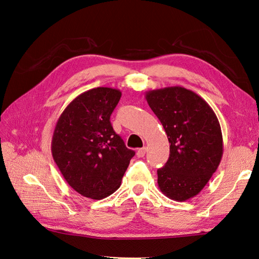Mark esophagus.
I'll use <instances>...</instances> for the list:
<instances>
[{
	"label": "esophagus",
	"mask_w": 259,
	"mask_h": 259,
	"mask_svg": "<svg viewBox=\"0 0 259 259\" xmlns=\"http://www.w3.org/2000/svg\"><path fill=\"white\" fill-rule=\"evenodd\" d=\"M146 152H147V148L146 147L140 148V149H138V151H137V156H138V158H143V156H145Z\"/></svg>",
	"instance_id": "obj_1"
}]
</instances>
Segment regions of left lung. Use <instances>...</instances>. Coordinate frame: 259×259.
Wrapping results in <instances>:
<instances>
[{
  "mask_svg": "<svg viewBox=\"0 0 259 259\" xmlns=\"http://www.w3.org/2000/svg\"><path fill=\"white\" fill-rule=\"evenodd\" d=\"M149 107L162 123L169 158L158 169V185L171 200H189L205 187L221 163V125L206 101L182 86L146 93Z\"/></svg>",
  "mask_w": 259,
  "mask_h": 259,
  "instance_id": "1",
  "label": "left lung"
}]
</instances>
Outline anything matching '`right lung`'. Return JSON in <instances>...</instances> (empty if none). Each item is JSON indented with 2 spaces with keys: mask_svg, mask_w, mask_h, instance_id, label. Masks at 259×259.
I'll list each match as a JSON object with an SVG mask.
<instances>
[{
  "mask_svg": "<svg viewBox=\"0 0 259 259\" xmlns=\"http://www.w3.org/2000/svg\"><path fill=\"white\" fill-rule=\"evenodd\" d=\"M121 92L96 88L74 98L59 116L52 154L69 186L94 200L119 189L135 151L113 131L110 115Z\"/></svg>",
  "mask_w": 259,
  "mask_h": 259,
  "instance_id": "add662e5",
  "label": "right lung"
}]
</instances>
